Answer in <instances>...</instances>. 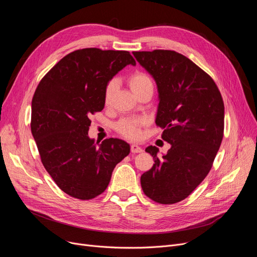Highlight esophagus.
<instances>
[{
  "mask_svg": "<svg viewBox=\"0 0 257 257\" xmlns=\"http://www.w3.org/2000/svg\"><path fill=\"white\" fill-rule=\"evenodd\" d=\"M131 152L132 153H142L143 149H142L140 146L133 144V145H131Z\"/></svg>",
  "mask_w": 257,
  "mask_h": 257,
  "instance_id": "obj_1",
  "label": "esophagus"
}]
</instances>
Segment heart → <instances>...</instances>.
Returning <instances> with one entry per match:
<instances>
[{
    "label": "heart",
    "mask_w": 257,
    "mask_h": 257,
    "mask_svg": "<svg viewBox=\"0 0 257 257\" xmlns=\"http://www.w3.org/2000/svg\"><path fill=\"white\" fill-rule=\"evenodd\" d=\"M128 82L131 90L136 93L137 96L148 87H153L152 81L149 78V76H147L146 74L141 72L132 74L128 79ZM116 86L117 82L114 79L110 80L109 82L107 83L104 91V103L106 105L110 104L113 94L116 90ZM144 124V118H124L117 123L116 130L121 134V136H124L127 139L138 140L141 137V127Z\"/></svg>",
    "instance_id": "1"
}]
</instances>
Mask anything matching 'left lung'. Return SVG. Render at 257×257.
Segmentation results:
<instances>
[{
    "label": "left lung",
    "mask_w": 257,
    "mask_h": 257,
    "mask_svg": "<svg viewBox=\"0 0 257 257\" xmlns=\"http://www.w3.org/2000/svg\"><path fill=\"white\" fill-rule=\"evenodd\" d=\"M155 80L158 108L155 123L171 148L157 157L141 177L147 197L160 204H174L190 196L209 173L224 133V102L212 78L192 60L175 51L133 52Z\"/></svg>",
    "instance_id": "obj_1"
}]
</instances>
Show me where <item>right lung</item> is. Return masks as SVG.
Instances as JSON below:
<instances>
[{"label":"right lung","instance_id":"1","mask_svg":"<svg viewBox=\"0 0 257 257\" xmlns=\"http://www.w3.org/2000/svg\"><path fill=\"white\" fill-rule=\"evenodd\" d=\"M128 64L127 51L77 50L40 81L32 99L31 132L42 163L61 191L80 200L101 195L114 167L130 153L118 139L88 138L89 116L103 110L107 83Z\"/></svg>","mask_w":257,"mask_h":257}]
</instances>
